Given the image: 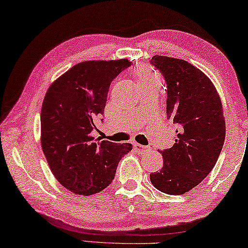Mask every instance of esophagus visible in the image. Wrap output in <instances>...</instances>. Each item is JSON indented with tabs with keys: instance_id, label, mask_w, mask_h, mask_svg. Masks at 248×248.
<instances>
[{
	"instance_id": "1",
	"label": "esophagus",
	"mask_w": 248,
	"mask_h": 248,
	"mask_svg": "<svg viewBox=\"0 0 248 248\" xmlns=\"http://www.w3.org/2000/svg\"><path fill=\"white\" fill-rule=\"evenodd\" d=\"M134 148H135L140 154H146L151 151V147H149V146H144L140 144H134Z\"/></svg>"
}]
</instances>
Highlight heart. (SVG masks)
I'll list each match as a JSON object with an SVG mask.
<instances>
[{
  "mask_svg": "<svg viewBox=\"0 0 248 248\" xmlns=\"http://www.w3.org/2000/svg\"><path fill=\"white\" fill-rule=\"evenodd\" d=\"M135 76H136V81L137 83L143 82V81H149V80H159L158 77L154 74L152 70H149L148 68H139L135 70Z\"/></svg>",
  "mask_w": 248,
  "mask_h": 248,
  "instance_id": "obj_1",
  "label": "heart"
}]
</instances>
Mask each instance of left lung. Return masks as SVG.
I'll use <instances>...</instances> for the list:
<instances>
[{
  "label": "left lung",
  "instance_id": "1",
  "mask_svg": "<svg viewBox=\"0 0 248 248\" xmlns=\"http://www.w3.org/2000/svg\"><path fill=\"white\" fill-rule=\"evenodd\" d=\"M151 63L167 84V119L177 125L171 148L160 151L164 166L152 172L159 191L182 194L213 169L225 140V121L217 89L203 72L182 59L154 56Z\"/></svg>",
  "mask_w": 248,
  "mask_h": 248
}]
</instances>
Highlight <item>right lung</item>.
Listing matches in <instances>:
<instances>
[{
    "label": "right lung",
    "mask_w": 248,
    "mask_h": 248,
    "mask_svg": "<svg viewBox=\"0 0 248 248\" xmlns=\"http://www.w3.org/2000/svg\"><path fill=\"white\" fill-rule=\"evenodd\" d=\"M127 59L91 60L59 77L45 95L42 147L56 179L81 196L102 191L114 179L117 165L132 151L129 143L94 140V121L104 114L108 88ZM103 121V120H101Z\"/></svg>",
    "instance_id": "right-lung-1"
}]
</instances>
